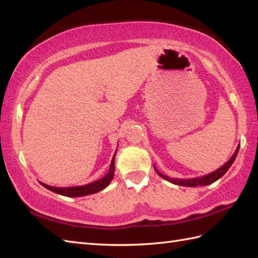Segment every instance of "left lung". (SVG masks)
I'll use <instances>...</instances> for the list:
<instances>
[{"label": "left lung", "mask_w": 258, "mask_h": 258, "mask_svg": "<svg viewBox=\"0 0 258 258\" xmlns=\"http://www.w3.org/2000/svg\"><path fill=\"white\" fill-rule=\"evenodd\" d=\"M239 151V145L237 146L236 151H235V153L233 154V156L229 158V161L226 162L225 164H224L223 166H221L220 168H217L216 171H214L210 174L207 175H204V176H201V177H196V178H188V179H184V178H172L167 176V175H164L162 174L161 172L157 171V168L154 166L156 173L160 175V176L164 179L168 180V182H171L172 184H175V185H180V186H189V187H195V186H206V185H210L214 182H216V180L218 178H221L224 174H225L228 168L232 166V164L234 163L235 158H236L237 156V153Z\"/></svg>", "instance_id": "1"}]
</instances>
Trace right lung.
Masks as SVG:
<instances>
[{"label":"right lung","mask_w":258,"mask_h":258,"mask_svg":"<svg viewBox=\"0 0 258 258\" xmlns=\"http://www.w3.org/2000/svg\"><path fill=\"white\" fill-rule=\"evenodd\" d=\"M116 152H117V149L115 151V154H116ZM115 154L112 158L111 165H109V171L107 172V174L104 177L95 180V182H92L90 184L83 185V186H72V187H54V186L46 185L42 182L40 183L44 186L45 188L54 191V193L63 195V196H68V197H81V196L95 194L97 191L107 187L109 183L112 182V179L114 177V172H115V165H114Z\"/></svg>","instance_id":"1"}]
</instances>
